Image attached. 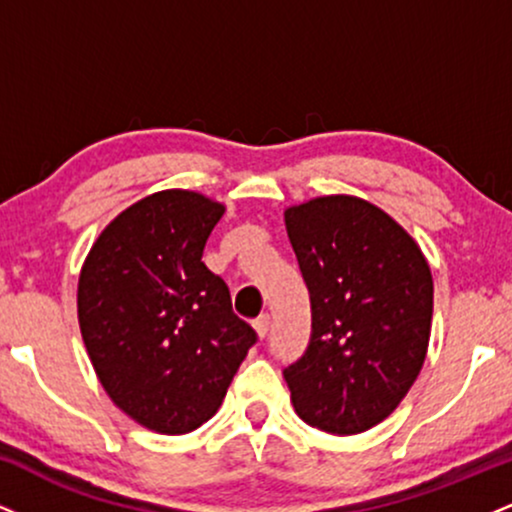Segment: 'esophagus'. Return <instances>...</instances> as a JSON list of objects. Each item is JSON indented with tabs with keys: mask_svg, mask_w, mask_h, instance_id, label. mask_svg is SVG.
I'll return each instance as SVG.
<instances>
[{
	"mask_svg": "<svg viewBox=\"0 0 512 512\" xmlns=\"http://www.w3.org/2000/svg\"><path fill=\"white\" fill-rule=\"evenodd\" d=\"M252 325H255V332L260 334V337H267V332H269V315L262 313L255 322H252Z\"/></svg>",
	"mask_w": 512,
	"mask_h": 512,
	"instance_id": "34e87169",
	"label": "esophagus"
}]
</instances>
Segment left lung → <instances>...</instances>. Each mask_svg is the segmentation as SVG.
<instances>
[{"mask_svg":"<svg viewBox=\"0 0 512 512\" xmlns=\"http://www.w3.org/2000/svg\"><path fill=\"white\" fill-rule=\"evenodd\" d=\"M284 219L313 310L308 349L284 368L293 409L325 433H363L397 409L424 366L431 269L366 199L315 197Z\"/></svg>","mask_w":512,"mask_h":512,"instance_id":"8db88e82","label":"left lung"}]
</instances>
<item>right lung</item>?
Instances as JSON below:
<instances>
[{
	"label": "right lung",
	"instance_id": "1",
	"mask_svg": "<svg viewBox=\"0 0 512 512\" xmlns=\"http://www.w3.org/2000/svg\"><path fill=\"white\" fill-rule=\"evenodd\" d=\"M226 207L190 190L139 199L105 226L79 276V327L108 397L156 433L221 407L257 334L202 262Z\"/></svg>",
	"mask_w": 512,
	"mask_h": 512
}]
</instances>
